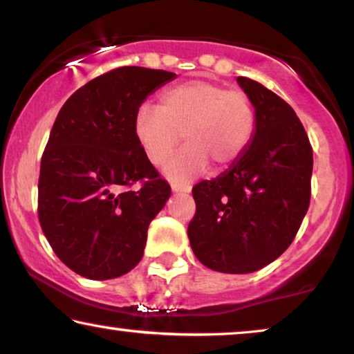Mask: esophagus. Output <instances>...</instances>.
<instances>
[{"label":"esophagus","instance_id":"obj_1","mask_svg":"<svg viewBox=\"0 0 354 354\" xmlns=\"http://www.w3.org/2000/svg\"><path fill=\"white\" fill-rule=\"evenodd\" d=\"M171 191L180 192V194H189L191 186L189 185H178V183H171Z\"/></svg>","mask_w":354,"mask_h":354}]
</instances>
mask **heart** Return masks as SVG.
I'll use <instances>...</instances> for the list:
<instances>
[{
  "label": "heart",
  "instance_id": "obj_1",
  "mask_svg": "<svg viewBox=\"0 0 354 354\" xmlns=\"http://www.w3.org/2000/svg\"><path fill=\"white\" fill-rule=\"evenodd\" d=\"M256 113L246 93L226 91L209 81H187L160 95V106L140 105L134 136L150 163L163 165L183 139L186 145L167 165L174 181L204 173L209 162L225 168L236 162L251 142Z\"/></svg>",
  "mask_w": 354,
  "mask_h": 354
}]
</instances>
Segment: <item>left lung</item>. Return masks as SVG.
<instances>
[{"mask_svg":"<svg viewBox=\"0 0 354 354\" xmlns=\"http://www.w3.org/2000/svg\"><path fill=\"white\" fill-rule=\"evenodd\" d=\"M256 129L236 162L192 187L187 226L194 256L212 270L251 273L280 257L309 209L313 149L288 103L252 79L238 77Z\"/></svg>","mask_w":354,"mask_h":354,"instance_id":"obj_1","label":"left lung"}]
</instances>
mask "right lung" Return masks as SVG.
I'll return each instance as SVG.
<instances>
[{"mask_svg":"<svg viewBox=\"0 0 354 354\" xmlns=\"http://www.w3.org/2000/svg\"><path fill=\"white\" fill-rule=\"evenodd\" d=\"M174 73L124 66L75 91L50 133L39 178V220L71 270L124 275L144 256L147 230L171 196L134 136V116ZM138 180L143 187L131 190Z\"/></svg>","mask_w":354,"mask_h":354,"instance_id":"1","label":"right lung"}]
</instances>
